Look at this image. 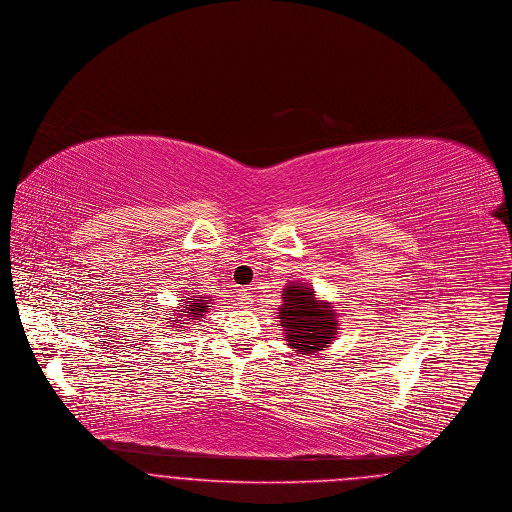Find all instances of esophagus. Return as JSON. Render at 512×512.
<instances>
[{
	"label": "esophagus",
	"mask_w": 512,
	"mask_h": 512,
	"mask_svg": "<svg viewBox=\"0 0 512 512\" xmlns=\"http://www.w3.org/2000/svg\"><path fill=\"white\" fill-rule=\"evenodd\" d=\"M251 294H253L251 288H241L240 292H238V301H240L241 307H249V303L253 301Z\"/></svg>",
	"instance_id": "34e87169"
}]
</instances>
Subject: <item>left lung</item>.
Instances as JSON below:
<instances>
[{
  "label": "left lung",
  "mask_w": 512,
  "mask_h": 512,
  "mask_svg": "<svg viewBox=\"0 0 512 512\" xmlns=\"http://www.w3.org/2000/svg\"><path fill=\"white\" fill-rule=\"evenodd\" d=\"M282 296L278 319L288 346L303 356H315L327 348L338 334V317L331 303L317 300L311 288L298 282H290Z\"/></svg>",
  "instance_id": "8db88e82"
}]
</instances>
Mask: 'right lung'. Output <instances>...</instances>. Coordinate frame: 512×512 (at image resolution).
<instances>
[{"label": "right lung", "instance_id": "right-lung-1", "mask_svg": "<svg viewBox=\"0 0 512 512\" xmlns=\"http://www.w3.org/2000/svg\"><path fill=\"white\" fill-rule=\"evenodd\" d=\"M180 301V305L174 309V311H178V313H174L176 317H170V319H174V321L170 323V327H174L176 331L187 329L189 323H185V321H191V323H193V321L203 319L205 313H207V309L211 307L212 303L209 296H193V294H189V298Z\"/></svg>", "mask_w": 512, "mask_h": 512}]
</instances>
